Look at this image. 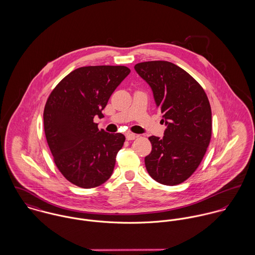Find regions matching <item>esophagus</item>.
<instances>
[{"label":"esophagus","instance_id":"obj_1","mask_svg":"<svg viewBox=\"0 0 255 255\" xmlns=\"http://www.w3.org/2000/svg\"><path fill=\"white\" fill-rule=\"evenodd\" d=\"M135 137H136V135L134 133H130V132L126 133L127 140H133V139H135Z\"/></svg>","mask_w":255,"mask_h":255}]
</instances>
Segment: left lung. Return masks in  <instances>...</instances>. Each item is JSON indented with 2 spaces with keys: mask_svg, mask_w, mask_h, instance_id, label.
I'll return each instance as SVG.
<instances>
[{
  "mask_svg": "<svg viewBox=\"0 0 255 255\" xmlns=\"http://www.w3.org/2000/svg\"><path fill=\"white\" fill-rule=\"evenodd\" d=\"M152 89L157 108L167 126L163 138L150 136L145 157L150 177L165 185L187 180L201 163L212 132V114L201 85L180 67L167 61L134 66Z\"/></svg>",
  "mask_w": 255,
  "mask_h": 255,
  "instance_id": "8db88e82",
  "label": "left lung"
}]
</instances>
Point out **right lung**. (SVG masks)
Listing matches in <instances>:
<instances>
[{
    "label": "right lung",
    "instance_id": "1",
    "mask_svg": "<svg viewBox=\"0 0 255 255\" xmlns=\"http://www.w3.org/2000/svg\"><path fill=\"white\" fill-rule=\"evenodd\" d=\"M129 73L125 66L78 68L59 82L46 102L44 130L54 162L77 186L96 187L112 176L126 137L99 129L93 119L104 117L112 93Z\"/></svg>",
    "mask_w": 255,
    "mask_h": 255
}]
</instances>
